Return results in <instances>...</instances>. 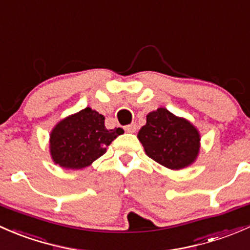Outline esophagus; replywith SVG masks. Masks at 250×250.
<instances>
[{
  "mask_svg": "<svg viewBox=\"0 0 250 250\" xmlns=\"http://www.w3.org/2000/svg\"><path fill=\"white\" fill-rule=\"evenodd\" d=\"M137 128H138V125H135V123H130V125H125V132H128V133H134L135 130H137Z\"/></svg>",
  "mask_w": 250,
  "mask_h": 250,
  "instance_id": "obj_1",
  "label": "esophagus"
}]
</instances>
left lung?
I'll return each mask as SVG.
<instances>
[{"label":"left lung","instance_id":"8db88e82","mask_svg":"<svg viewBox=\"0 0 250 250\" xmlns=\"http://www.w3.org/2000/svg\"><path fill=\"white\" fill-rule=\"evenodd\" d=\"M146 155L169 169H181L196 160L200 134L188 121L160 107L146 116V125L138 133Z\"/></svg>","mask_w":250,"mask_h":250}]
</instances>
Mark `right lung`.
<instances>
[{"label":"right lung","instance_id":"obj_1","mask_svg":"<svg viewBox=\"0 0 250 250\" xmlns=\"http://www.w3.org/2000/svg\"><path fill=\"white\" fill-rule=\"evenodd\" d=\"M123 129H106L105 117L90 107L60 121L50 134V155L60 167L81 169L106 152Z\"/></svg>","mask_w":250,"mask_h":250}]
</instances>
